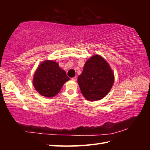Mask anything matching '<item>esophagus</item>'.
<instances>
[{
  "label": "esophagus",
  "mask_w": 150,
  "mask_h": 150,
  "mask_svg": "<svg viewBox=\"0 0 150 150\" xmlns=\"http://www.w3.org/2000/svg\"><path fill=\"white\" fill-rule=\"evenodd\" d=\"M77 77H73V78H71V80H73V81H77Z\"/></svg>",
  "instance_id": "obj_1"
}]
</instances>
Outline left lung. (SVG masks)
I'll list each match as a JSON object with an SVG mask.
<instances>
[{"label": "left lung", "mask_w": 150, "mask_h": 150, "mask_svg": "<svg viewBox=\"0 0 150 150\" xmlns=\"http://www.w3.org/2000/svg\"><path fill=\"white\" fill-rule=\"evenodd\" d=\"M114 82V75L109 64L100 55L87 60L83 71L78 77V84L87 100H100L109 93Z\"/></svg>", "instance_id": "8db88e82"}]
</instances>
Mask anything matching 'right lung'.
<instances>
[{
    "mask_svg": "<svg viewBox=\"0 0 150 150\" xmlns=\"http://www.w3.org/2000/svg\"><path fill=\"white\" fill-rule=\"evenodd\" d=\"M69 78L54 61L46 60L39 66L33 77V86L42 96L53 97Z\"/></svg>",
    "mask_w": 150,
    "mask_h": 150,
    "instance_id": "add662e5",
    "label": "right lung"
}]
</instances>
